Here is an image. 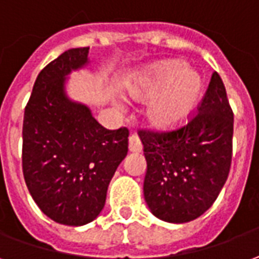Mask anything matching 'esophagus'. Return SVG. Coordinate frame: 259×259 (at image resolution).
I'll return each instance as SVG.
<instances>
[{"label": "esophagus", "instance_id": "1", "mask_svg": "<svg viewBox=\"0 0 259 259\" xmlns=\"http://www.w3.org/2000/svg\"><path fill=\"white\" fill-rule=\"evenodd\" d=\"M128 148H130V152L132 153L142 152V143H141V139H139V137H138L137 134L130 135V139H128Z\"/></svg>", "mask_w": 259, "mask_h": 259}]
</instances>
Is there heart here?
Segmentation results:
<instances>
[{
	"mask_svg": "<svg viewBox=\"0 0 259 259\" xmlns=\"http://www.w3.org/2000/svg\"><path fill=\"white\" fill-rule=\"evenodd\" d=\"M203 91V78L178 60L152 66L125 82V92L132 99H143L159 92L148 105L146 118L152 127L160 130L184 124L199 105Z\"/></svg>",
	"mask_w": 259,
	"mask_h": 259,
	"instance_id": "1",
	"label": "heart"
}]
</instances>
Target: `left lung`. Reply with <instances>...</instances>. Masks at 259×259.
<instances>
[{
	"instance_id": "left-lung-1",
	"label": "left lung",
	"mask_w": 259,
	"mask_h": 259,
	"mask_svg": "<svg viewBox=\"0 0 259 259\" xmlns=\"http://www.w3.org/2000/svg\"><path fill=\"white\" fill-rule=\"evenodd\" d=\"M138 134L148 163L143 194L150 211L171 224L204 214L224 188L232 163L233 111L220 74L212 73L186 124L168 131L142 128Z\"/></svg>"
}]
</instances>
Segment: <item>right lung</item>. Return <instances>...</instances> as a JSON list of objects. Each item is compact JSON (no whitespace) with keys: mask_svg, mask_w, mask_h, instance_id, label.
Here are the masks:
<instances>
[{"mask_svg":"<svg viewBox=\"0 0 259 259\" xmlns=\"http://www.w3.org/2000/svg\"><path fill=\"white\" fill-rule=\"evenodd\" d=\"M90 47L63 52L39 71L24 109L22 167L30 194L51 220L85 225L99 215L107 186L128 153L125 127L106 130L67 99L65 77L88 62Z\"/></svg>","mask_w":259,"mask_h":259,"instance_id":"obj_1","label":"right lung"}]
</instances>
